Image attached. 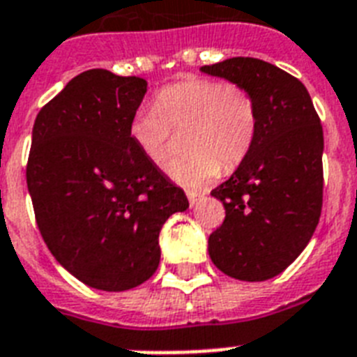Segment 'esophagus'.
<instances>
[{
	"instance_id": "obj_1",
	"label": "esophagus",
	"mask_w": 357,
	"mask_h": 357,
	"mask_svg": "<svg viewBox=\"0 0 357 357\" xmlns=\"http://www.w3.org/2000/svg\"><path fill=\"white\" fill-rule=\"evenodd\" d=\"M187 198H189L190 207H196V206H198V204H200L202 200H204V196L196 195V192H187Z\"/></svg>"
}]
</instances>
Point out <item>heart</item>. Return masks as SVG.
<instances>
[{"label":"heart","mask_w":357,"mask_h":357,"mask_svg":"<svg viewBox=\"0 0 357 357\" xmlns=\"http://www.w3.org/2000/svg\"><path fill=\"white\" fill-rule=\"evenodd\" d=\"M259 114L243 86L217 79L179 81L157 92L155 103L140 107L129 123V137L140 153L162 168L174 153V133H183V155L168 172L178 183L198 189L235 170L257 139Z\"/></svg>","instance_id":"1"}]
</instances>
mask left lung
Wrapping results in <instances>:
<instances>
[{
  "mask_svg": "<svg viewBox=\"0 0 357 357\" xmlns=\"http://www.w3.org/2000/svg\"><path fill=\"white\" fill-rule=\"evenodd\" d=\"M200 70L248 91L259 114L248 157L211 190L226 218L209 235V257L235 280L265 282L302 254L321 218V119L302 81L261 59H226Z\"/></svg>",
  "mask_w": 357,
  "mask_h": 357,
  "instance_id": "left-lung-1",
  "label": "left lung"
}]
</instances>
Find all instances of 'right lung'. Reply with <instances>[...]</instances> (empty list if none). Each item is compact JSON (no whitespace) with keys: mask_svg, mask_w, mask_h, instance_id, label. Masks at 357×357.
<instances>
[{"mask_svg":"<svg viewBox=\"0 0 357 357\" xmlns=\"http://www.w3.org/2000/svg\"><path fill=\"white\" fill-rule=\"evenodd\" d=\"M146 89L142 77L86 70L33 126L25 176L36 226L53 257L100 291L144 283L159 266L162 224L189 207L129 137Z\"/></svg>","mask_w":357,"mask_h":357,"instance_id":"obj_1","label":"right lung"}]
</instances>
